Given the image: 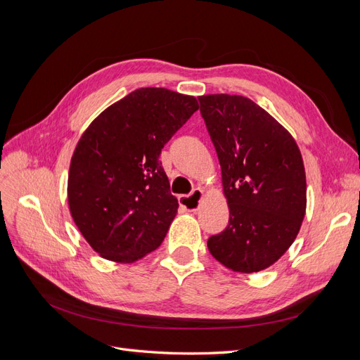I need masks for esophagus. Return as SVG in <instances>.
I'll return each mask as SVG.
<instances>
[{"mask_svg": "<svg viewBox=\"0 0 360 360\" xmlns=\"http://www.w3.org/2000/svg\"><path fill=\"white\" fill-rule=\"evenodd\" d=\"M202 198H204V191L198 188V189H193L191 195H180L179 202L186 210L197 212L200 209Z\"/></svg>", "mask_w": 360, "mask_h": 360, "instance_id": "esophagus-1", "label": "esophagus"}]
</instances>
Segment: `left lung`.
<instances>
[{"label":"left lung","instance_id":"left-lung-1","mask_svg":"<svg viewBox=\"0 0 360 360\" xmlns=\"http://www.w3.org/2000/svg\"><path fill=\"white\" fill-rule=\"evenodd\" d=\"M230 209L225 230L207 242L226 269L252 274L292 245L307 212V176L296 141L245 96H200Z\"/></svg>","mask_w":360,"mask_h":360}]
</instances>
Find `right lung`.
I'll use <instances>...</instances> for the list:
<instances>
[{"label": "right lung", "instance_id": "right-lung-1", "mask_svg": "<svg viewBox=\"0 0 360 360\" xmlns=\"http://www.w3.org/2000/svg\"><path fill=\"white\" fill-rule=\"evenodd\" d=\"M197 110L193 96L138 89L82 134L69 169V209L101 257L134 263L163 242L179 201L159 156Z\"/></svg>", "mask_w": 360, "mask_h": 360}]
</instances>
